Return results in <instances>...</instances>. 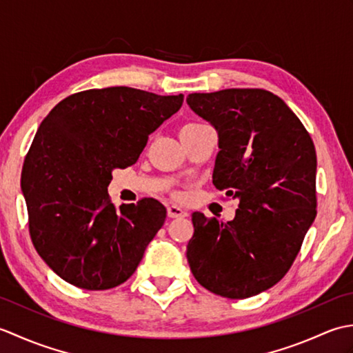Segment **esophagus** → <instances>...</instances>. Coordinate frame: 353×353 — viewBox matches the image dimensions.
<instances>
[{"instance_id":"obj_1","label":"esophagus","mask_w":353,"mask_h":353,"mask_svg":"<svg viewBox=\"0 0 353 353\" xmlns=\"http://www.w3.org/2000/svg\"><path fill=\"white\" fill-rule=\"evenodd\" d=\"M167 212H168L170 219H181V216H186V215H188V212H186L185 209H182L181 206H176V205L168 206Z\"/></svg>"}]
</instances>
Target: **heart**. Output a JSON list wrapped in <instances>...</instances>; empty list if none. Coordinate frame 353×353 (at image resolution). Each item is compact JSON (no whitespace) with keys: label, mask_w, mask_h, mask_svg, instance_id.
<instances>
[{"label":"heart","mask_w":353,"mask_h":353,"mask_svg":"<svg viewBox=\"0 0 353 353\" xmlns=\"http://www.w3.org/2000/svg\"><path fill=\"white\" fill-rule=\"evenodd\" d=\"M196 125H201L200 123H191V124H186L185 127H196Z\"/></svg>","instance_id":"obj_1"}]
</instances>
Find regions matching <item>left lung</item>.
Wrapping results in <instances>:
<instances>
[{
  "mask_svg": "<svg viewBox=\"0 0 353 353\" xmlns=\"http://www.w3.org/2000/svg\"><path fill=\"white\" fill-rule=\"evenodd\" d=\"M186 103L219 132L215 188L239 200L228 223L192 214L191 272L214 294L256 296L287 274L317 215L316 147L294 112L265 89L190 94Z\"/></svg>",
  "mask_w": 353,
  "mask_h": 353,
  "instance_id": "obj_1",
  "label": "left lung"
}]
</instances>
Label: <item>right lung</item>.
<instances>
[{"instance_id":"add662e5","label":"right lung","mask_w":353,"mask_h":353,"mask_svg":"<svg viewBox=\"0 0 353 353\" xmlns=\"http://www.w3.org/2000/svg\"><path fill=\"white\" fill-rule=\"evenodd\" d=\"M183 95L114 86L66 97L45 117L22 167L36 252L74 287H118L134 273L167 209L154 199L115 208L112 171L138 161Z\"/></svg>"}]
</instances>
